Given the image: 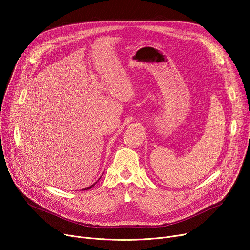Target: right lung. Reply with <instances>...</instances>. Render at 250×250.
<instances>
[{
    "label": "right lung",
    "instance_id": "1",
    "mask_svg": "<svg viewBox=\"0 0 250 250\" xmlns=\"http://www.w3.org/2000/svg\"><path fill=\"white\" fill-rule=\"evenodd\" d=\"M99 179H100V178H99ZM99 179H98V180H99ZM98 180H97V181H98ZM97 181H96V182H97ZM96 182H95V183H96ZM95 183H94V185L90 186V187H89V188H84V189H82V190H87V189H90V188H93V187L95 186Z\"/></svg>",
    "mask_w": 250,
    "mask_h": 250
}]
</instances>
